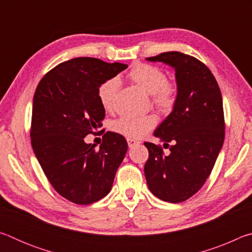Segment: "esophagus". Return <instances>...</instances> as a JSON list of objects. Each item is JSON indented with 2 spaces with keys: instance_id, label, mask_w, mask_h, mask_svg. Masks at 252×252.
Returning a JSON list of instances; mask_svg holds the SVG:
<instances>
[{
  "instance_id": "34e87169",
  "label": "esophagus",
  "mask_w": 252,
  "mask_h": 252,
  "mask_svg": "<svg viewBox=\"0 0 252 252\" xmlns=\"http://www.w3.org/2000/svg\"><path fill=\"white\" fill-rule=\"evenodd\" d=\"M126 141H127V146H129L130 148L134 147L135 144L140 143L139 140H135V139H132V138H126Z\"/></svg>"
}]
</instances>
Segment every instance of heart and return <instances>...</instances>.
Wrapping results in <instances>:
<instances>
[{
  "label": "heart",
  "mask_w": 252,
  "mask_h": 252,
  "mask_svg": "<svg viewBox=\"0 0 252 252\" xmlns=\"http://www.w3.org/2000/svg\"><path fill=\"white\" fill-rule=\"evenodd\" d=\"M127 76L140 88L151 95L152 103L161 112H170L176 105L178 97L177 84L167 79L164 71L160 67L136 63L131 67ZM121 82L117 76L102 82L97 88V97L101 105L106 111L116 108V102ZM157 125V118L153 114L147 116H125L113 122L112 127L118 133L127 138H142Z\"/></svg>",
  "instance_id": "heart-1"
}]
</instances>
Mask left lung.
Listing matches in <instances>:
<instances>
[{"label": "left lung", "mask_w": 252, "mask_h": 252, "mask_svg": "<svg viewBox=\"0 0 252 252\" xmlns=\"http://www.w3.org/2000/svg\"><path fill=\"white\" fill-rule=\"evenodd\" d=\"M147 60L173 67L178 97L172 112L155 131L170 153L144 142L149 151L144 176L156 197L179 203L201 189L222 148V96L211 71L191 55L172 51Z\"/></svg>", "instance_id": "obj_1"}]
</instances>
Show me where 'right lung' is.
<instances>
[{"instance_id": "right-lung-1", "label": "right lung", "mask_w": 252, "mask_h": 252, "mask_svg": "<svg viewBox=\"0 0 252 252\" xmlns=\"http://www.w3.org/2000/svg\"><path fill=\"white\" fill-rule=\"evenodd\" d=\"M126 67L75 58L53 67L37 84L30 132L32 148L55 191L71 202L90 204L104 198L126 156L127 143L121 134L106 132L97 150L84 138L95 134L105 117L97 97L99 85Z\"/></svg>"}]
</instances>
